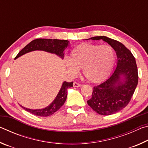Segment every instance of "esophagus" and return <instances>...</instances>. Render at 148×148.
I'll return each instance as SVG.
<instances>
[{
	"label": "esophagus",
	"mask_w": 148,
	"mask_h": 148,
	"mask_svg": "<svg viewBox=\"0 0 148 148\" xmlns=\"http://www.w3.org/2000/svg\"><path fill=\"white\" fill-rule=\"evenodd\" d=\"M73 86L75 87H79L82 86V84L77 83V82H74Z\"/></svg>",
	"instance_id": "1"
}]
</instances>
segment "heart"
<instances>
[{"label":"heart","mask_w":148,"mask_h":148,"mask_svg":"<svg viewBox=\"0 0 148 148\" xmlns=\"http://www.w3.org/2000/svg\"><path fill=\"white\" fill-rule=\"evenodd\" d=\"M114 57V50L109 46L82 44L72 50L65 64L73 76L77 74V69H82L86 78L98 83L108 76Z\"/></svg>","instance_id":"1"}]
</instances>
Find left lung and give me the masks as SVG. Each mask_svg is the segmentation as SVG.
<instances>
[{
    "instance_id": "obj_1",
    "label": "left lung",
    "mask_w": 148,
    "mask_h": 148,
    "mask_svg": "<svg viewBox=\"0 0 148 148\" xmlns=\"http://www.w3.org/2000/svg\"><path fill=\"white\" fill-rule=\"evenodd\" d=\"M90 39L107 42L117 55L116 68L106 81L93 87L91 98L87 101L89 106L97 113L109 116L123 109L131 101L138 81L136 60L121 42L104 36Z\"/></svg>"
}]
</instances>
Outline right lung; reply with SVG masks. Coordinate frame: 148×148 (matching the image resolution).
<instances>
[{
    "mask_svg": "<svg viewBox=\"0 0 148 148\" xmlns=\"http://www.w3.org/2000/svg\"><path fill=\"white\" fill-rule=\"evenodd\" d=\"M69 42L66 40H57V39H46V38H38L31 41L29 44L22 49L15 57V59L18 58L20 56H23L29 52L36 50L45 51L51 53H54L59 56L61 58L64 57V50L69 46ZM73 86V82H64L61 88L57 94L54 101L50 104L48 106L42 109L32 110L25 108L21 106L26 111L30 112L35 116L47 117L53 114L57 110L60 109L66 101L67 97V92L69 88Z\"/></svg>",
    "mask_w": 148,
    "mask_h": 148,
    "instance_id": "add662e5",
    "label": "right lung"
}]
</instances>
